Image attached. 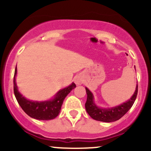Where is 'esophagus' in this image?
Returning <instances> with one entry per match:
<instances>
[{
    "label": "esophagus",
    "mask_w": 151,
    "mask_h": 151,
    "mask_svg": "<svg viewBox=\"0 0 151 151\" xmlns=\"http://www.w3.org/2000/svg\"><path fill=\"white\" fill-rule=\"evenodd\" d=\"M74 82H75L77 85H80L83 82V79H82V77L80 75H77L74 78Z\"/></svg>",
    "instance_id": "34e87169"
}]
</instances>
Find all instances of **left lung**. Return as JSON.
Returning a JSON list of instances; mask_svg holds the SVG:
<instances>
[{
    "mask_svg": "<svg viewBox=\"0 0 151 151\" xmlns=\"http://www.w3.org/2000/svg\"><path fill=\"white\" fill-rule=\"evenodd\" d=\"M85 89L87 94L85 108L89 115L92 119L97 121L111 122H115L121 118L132 107L137 97V82L135 92L128 100L120 105L112 107H102L97 106L94 102V97L92 92L87 87H85Z\"/></svg>",
    "mask_w": 151,
    "mask_h": 151,
    "instance_id": "left-lung-1",
    "label": "left lung"
}]
</instances>
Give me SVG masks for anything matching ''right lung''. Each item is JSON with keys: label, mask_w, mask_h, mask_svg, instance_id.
Segmentation results:
<instances>
[{"label": "right lung", "mask_w": 151, "mask_h": 151, "mask_svg": "<svg viewBox=\"0 0 151 151\" xmlns=\"http://www.w3.org/2000/svg\"><path fill=\"white\" fill-rule=\"evenodd\" d=\"M17 75V68L15 69L14 78V91L15 97L23 110L32 118L39 120H53L59 115L65 97L68 94L76 87L72 82L67 87H64L54 95L52 98L44 101L30 100L23 96L19 91L16 84V77Z\"/></svg>", "instance_id": "right-lung-1"}]
</instances>
